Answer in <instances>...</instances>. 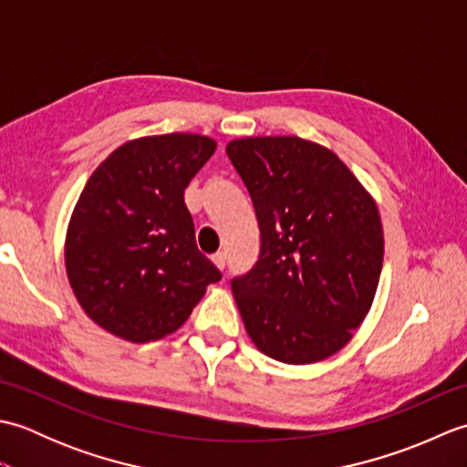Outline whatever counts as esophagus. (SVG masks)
<instances>
[{"label": "esophagus", "instance_id": "1", "mask_svg": "<svg viewBox=\"0 0 467 467\" xmlns=\"http://www.w3.org/2000/svg\"><path fill=\"white\" fill-rule=\"evenodd\" d=\"M213 263L218 266V269H224L226 266V253H216L214 256H213Z\"/></svg>", "mask_w": 467, "mask_h": 467}]
</instances>
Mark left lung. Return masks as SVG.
<instances>
[{"mask_svg": "<svg viewBox=\"0 0 467 467\" xmlns=\"http://www.w3.org/2000/svg\"><path fill=\"white\" fill-rule=\"evenodd\" d=\"M259 221L261 253L231 281L246 333L271 359L305 365L351 341L383 265L371 194L329 148L299 136L226 144Z\"/></svg>", "mask_w": 467, "mask_h": 467, "instance_id": "left-lung-1", "label": "left lung"}]
</instances>
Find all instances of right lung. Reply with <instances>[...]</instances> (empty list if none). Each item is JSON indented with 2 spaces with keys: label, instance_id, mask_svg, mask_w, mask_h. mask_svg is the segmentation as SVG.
Listing matches in <instances>:
<instances>
[{
  "label": "right lung",
  "instance_id": "1",
  "mask_svg": "<svg viewBox=\"0 0 467 467\" xmlns=\"http://www.w3.org/2000/svg\"><path fill=\"white\" fill-rule=\"evenodd\" d=\"M216 150L198 134L122 144L88 178L69 218L66 271L78 303L132 343L174 333L223 279L198 251L184 191Z\"/></svg>",
  "mask_w": 467,
  "mask_h": 467
}]
</instances>
